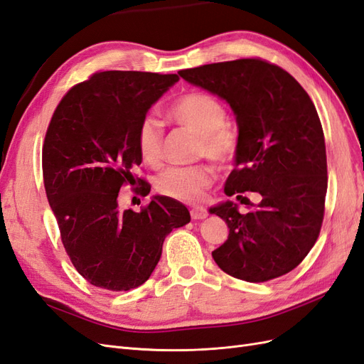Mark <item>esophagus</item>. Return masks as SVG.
Segmentation results:
<instances>
[{"label":"esophagus","mask_w":364,"mask_h":364,"mask_svg":"<svg viewBox=\"0 0 364 364\" xmlns=\"http://www.w3.org/2000/svg\"><path fill=\"white\" fill-rule=\"evenodd\" d=\"M207 210L204 208V207H193V208H191V216H192V219H205L207 218Z\"/></svg>","instance_id":"34e87169"}]
</instances>
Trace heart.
Listing matches in <instances>:
<instances>
[{"label": "heart", "instance_id": "b5f03b06", "mask_svg": "<svg viewBox=\"0 0 364 364\" xmlns=\"http://www.w3.org/2000/svg\"><path fill=\"white\" fill-rule=\"evenodd\" d=\"M171 122L198 137L196 156H205L219 165H227L239 148V134L227 124L224 104L203 92H191L175 100L166 110ZM139 156L146 165L157 166L163 157V134L154 118H145L136 132ZM215 181L208 165L169 168L157 180L161 195L181 203H196Z\"/></svg>", "mask_w": 364, "mask_h": 364}]
</instances>
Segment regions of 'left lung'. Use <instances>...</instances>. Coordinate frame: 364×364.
I'll return each instance as SVG.
<instances>
[{
	"label": "left lung",
	"mask_w": 364,
	"mask_h": 364,
	"mask_svg": "<svg viewBox=\"0 0 364 364\" xmlns=\"http://www.w3.org/2000/svg\"><path fill=\"white\" fill-rule=\"evenodd\" d=\"M225 100L236 114L239 148L225 181L237 204L210 208L227 222L228 239L212 252L228 275L263 283L295 269L318 240L326 195V151L309 93L284 69L262 58L204 65L178 73ZM245 191L262 199L252 205Z\"/></svg>",
	"instance_id": "left-lung-1"
}]
</instances>
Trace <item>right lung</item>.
<instances>
[{"instance_id":"right-lung-1","label":"right lung","mask_w":364,"mask_h":364,"mask_svg":"<svg viewBox=\"0 0 364 364\" xmlns=\"http://www.w3.org/2000/svg\"><path fill=\"white\" fill-rule=\"evenodd\" d=\"M178 80L97 73L69 90L53 114L42 149L45 192L69 259L92 286L127 291L144 284L168 234L191 222L186 205L168 196H154L139 213L118 207L121 187L142 163L137 127Z\"/></svg>"}]
</instances>
